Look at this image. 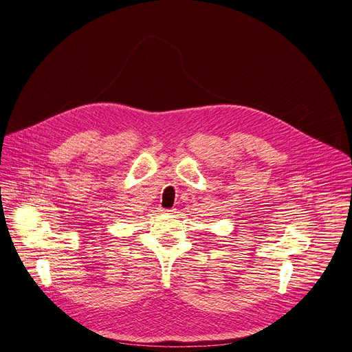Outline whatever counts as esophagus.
Wrapping results in <instances>:
<instances>
[{"mask_svg":"<svg viewBox=\"0 0 352 352\" xmlns=\"http://www.w3.org/2000/svg\"><path fill=\"white\" fill-rule=\"evenodd\" d=\"M166 214H174L175 212V208H170V210H164Z\"/></svg>","mask_w":352,"mask_h":352,"instance_id":"34e87169","label":"esophagus"}]
</instances>
